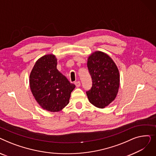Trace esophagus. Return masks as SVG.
<instances>
[{"label": "esophagus", "mask_w": 156, "mask_h": 156, "mask_svg": "<svg viewBox=\"0 0 156 156\" xmlns=\"http://www.w3.org/2000/svg\"><path fill=\"white\" fill-rule=\"evenodd\" d=\"M75 85H76V87H79L80 86L81 83H80V82L79 81H75Z\"/></svg>", "instance_id": "34e87169"}]
</instances>
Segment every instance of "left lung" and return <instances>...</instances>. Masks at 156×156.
Returning a JSON list of instances; mask_svg holds the SVG:
<instances>
[{
    "label": "left lung",
    "instance_id": "left-lung-1",
    "mask_svg": "<svg viewBox=\"0 0 156 156\" xmlns=\"http://www.w3.org/2000/svg\"><path fill=\"white\" fill-rule=\"evenodd\" d=\"M87 67L92 87L87 95L89 102L99 108L109 105L117 96L120 82L116 64L107 54L95 51L88 57Z\"/></svg>",
    "mask_w": 156,
    "mask_h": 156
}]
</instances>
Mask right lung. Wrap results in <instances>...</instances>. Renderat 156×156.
Here are the masks:
<instances>
[{"instance_id": "add662e5", "label": "right lung", "mask_w": 156, "mask_h": 156, "mask_svg": "<svg viewBox=\"0 0 156 156\" xmlns=\"http://www.w3.org/2000/svg\"><path fill=\"white\" fill-rule=\"evenodd\" d=\"M57 59L54 54L41 57L30 75V87L35 99L42 109L59 112L69 104L75 85L57 69Z\"/></svg>"}]
</instances>
